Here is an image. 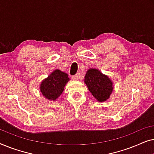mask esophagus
I'll use <instances>...</instances> for the list:
<instances>
[{"label": "esophagus", "instance_id": "34e87169", "mask_svg": "<svg viewBox=\"0 0 154 154\" xmlns=\"http://www.w3.org/2000/svg\"><path fill=\"white\" fill-rule=\"evenodd\" d=\"M71 79H72V80H73V81H76V80L79 79V75H78L77 74L75 75H73Z\"/></svg>", "mask_w": 154, "mask_h": 154}]
</instances>
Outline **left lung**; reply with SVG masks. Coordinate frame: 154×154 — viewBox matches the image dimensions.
I'll return each instance as SVG.
<instances>
[{"instance_id": "obj_1", "label": "left lung", "mask_w": 154, "mask_h": 154, "mask_svg": "<svg viewBox=\"0 0 154 154\" xmlns=\"http://www.w3.org/2000/svg\"><path fill=\"white\" fill-rule=\"evenodd\" d=\"M88 90L99 102L108 100L113 91V84L109 78L95 69H90L85 76Z\"/></svg>"}]
</instances>
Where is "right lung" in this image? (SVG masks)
<instances>
[{"mask_svg": "<svg viewBox=\"0 0 154 154\" xmlns=\"http://www.w3.org/2000/svg\"><path fill=\"white\" fill-rule=\"evenodd\" d=\"M69 80L66 73L57 69L43 81L40 90L46 99L55 100L62 93L64 86Z\"/></svg>", "mask_w": 154, "mask_h": 154, "instance_id": "add662e5", "label": "right lung"}]
</instances>
